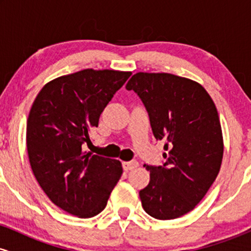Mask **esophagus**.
Returning <instances> with one entry per match:
<instances>
[{
    "mask_svg": "<svg viewBox=\"0 0 251 251\" xmlns=\"http://www.w3.org/2000/svg\"><path fill=\"white\" fill-rule=\"evenodd\" d=\"M138 164L137 160H129V162H124L123 163V168L125 171H128V170H133L135 168H138Z\"/></svg>",
    "mask_w": 251,
    "mask_h": 251,
    "instance_id": "1",
    "label": "esophagus"
}]
</instances>
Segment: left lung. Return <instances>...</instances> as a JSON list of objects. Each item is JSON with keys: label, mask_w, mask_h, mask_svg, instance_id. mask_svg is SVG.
Masks as SVG:
<instances>
[{"label": "left lung", "mask_w": 251, "mask_h": 251, "mask_svg": "<svg viewBox=\"0 0 251 251\" xmlns=\"http://www.w3.org/2000/svg\"><path fill=\"white\" fill-rule=\"evenodd\" d=\"M149 113L157 140H165V163L144 165L150 183L140 190L144 210L157 220H175L203 200L220 172L223 137L211 97L201 85L169 73L134 74L126 85Z\"/></svg>", "instance_id": "8db88e82"}]
</instances>
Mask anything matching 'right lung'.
Here are the masks:
<instances>
[{
  "label": "right lung",
  "instance_id": "obj_1",
  "mask_svg": "<svg viewBox=\"0 0 251 251\" xmlns=\"http://www.w3.org/2000/svg\"><path fill=\"white\" fill-rule=\"evenodd\" d=\"M131 72L83 70L43 86L27 120L33 174L48 198L68 214L93 217L105 209L123 174L119 160L85 151L89 132Z\"/></svg>",
  "mask_w": 251,
  "mask_h": 251
}]
</instances>
